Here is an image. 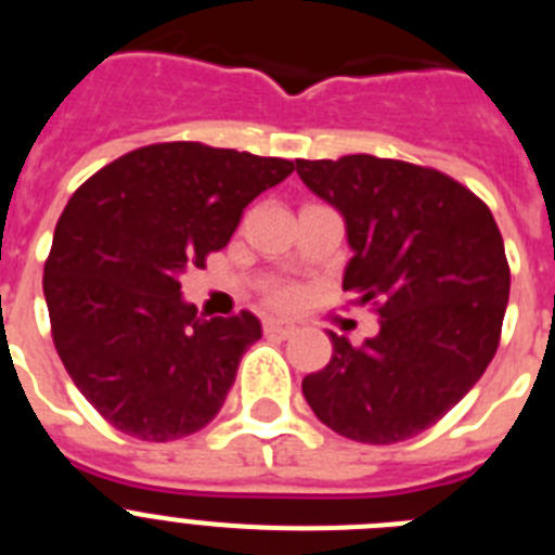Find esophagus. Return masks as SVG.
Segmentation results:
<instances>
[{
  "instance_id": "obj_1",
  "label": "esophagus",
  "mask_w": 555,
  "mask_h": 555,
  "mask_svg": "<svg viewBox=\"0 0 555 555\" xmlns=\"http://www.w3.org/2000/svg\"><path fill=\"white\" fill-rule=\"evenodd\" d=\"M263 331H267L269 336L288 338L294 331H297V322L283 320V317H267V320H263Z\"/></svg>"
}]
</instances>
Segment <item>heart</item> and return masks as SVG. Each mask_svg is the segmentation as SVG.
I'll return each mask as SVG.
<instances>
[{
  "label": "heart",
  "instance_id": "heart-1",
  "mask_svg": "<svg viewBox=\"0 0 555 555\" xmlns=\"http://www.w3.org/2000/svg\"><path fill=\"white\" fill-rule=\"evenodd\" d=\"M292 300H294L292 288H278V292H274V302H292Z\"/></svg>",
  "mask_w": 555,
  "mask_h": 555
}]
</instances>
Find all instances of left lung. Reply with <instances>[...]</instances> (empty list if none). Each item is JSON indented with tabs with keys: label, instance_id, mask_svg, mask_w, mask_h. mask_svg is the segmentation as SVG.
<instances>
[{
	"label": "left lung",
	"instance_id": "1",
	"mask_svg": "<svg viewBox=\"0 0 555 555\" xmlns=\"http://www.w3.org/2000/svg\"><path fill=\"white\" fill-rule=\"evenodd\" d=\"M302 183L345 219V292L377 302L380 331L352 347L327 331L331 364L302 377L322 423L391 444L442 420L498 350L508 306L492 210L448 175L375 155L297 160Z\"/></svg>",
	"mask_w": 555,
	"mask_h": 555
}]
</instances>
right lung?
<instances>
[{
	"instance_id": "add662e5",
	"label": "right lung",
	"mask_w": 555,
	"mask_h": 555,
	"mask_svg": "<svg viewBox=\"0 0 555 555\" xmlns=\"http://www.w3.org/2000/svg\"><path fill=\"white\" fill-rule=\"evenodd\" d=\"M292 171V160L171 141L127 152L68 199L43 297L63 366L113 428L171 442L219 414L261 322L203 320L180 278Z\"/></svg>"
}]
</instances>
